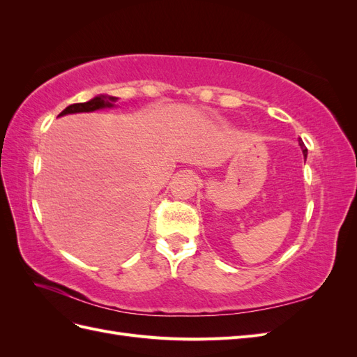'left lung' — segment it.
Listing matches in <instances>:
<instances>
[{
  "label": "left lung",
  "mask_w": 357,
  "mask_h": 357,
  "mask_svg": "<svg viewBox=\"0 0 357 357\" xmlns=\"http://www.w3.org/2000/svg\"><path fill=\"white\" fill-rule=\"evenodd\" d=\"M299 146H301V149H302V152H304V156L307 158V147H305L304 143H302V139H299Z\"/></svg>",
  "instance_id": "8db88e82"
}]
</instances>
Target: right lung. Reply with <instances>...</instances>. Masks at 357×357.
Listing matches in <instances>:
<instances>
[{"label":"right lung","mask_w":357,"mask_h":357,"mask_svg":"<svg viewBox=\"0 0 357 357\" xmlns=\"http://www.w3.org/2000/svg\"><path fill=\"white\" fill-rule=\"evenodd\" d=\"M113 101H116L114 96H95L93 100L88 101V102H77V104H71L68 105L66 110L61 112L59 116L63 114H71V113H83V112H95L104 109V107H113Z\"/></svg>","instance_id":"add662e5"}]
</instances>
